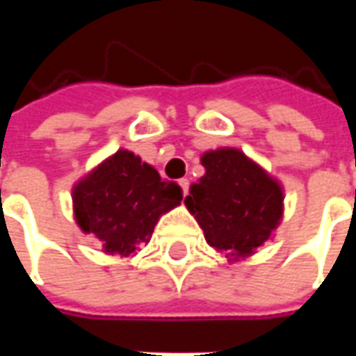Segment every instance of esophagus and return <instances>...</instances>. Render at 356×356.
<instances>
[{
  "label": "esophagus",
  "mask_w": 356,
  "mask_h": 356,
  "mask_svg": "<svg viewBox=\"0 0 356 356\" xmlns=\"http://www.w3.org/2000/svg\"><path fill=\"white\" fill-rule=\"evenodd\" d=\"M179 186H181V191H183V196L188 194V179H181L179 181Z\"/></svg>",
  "instance_id": "34e87169"
}]
</instances>
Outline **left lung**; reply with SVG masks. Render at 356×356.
Here are the masks:
<instances>
[{
    "label": "left lung",
    "mask_w": 356,
    "mask_h": 356,
    "mask_svg": "<svg viewBox=\"0 0 356 356\" xmlns=\"http://www.w3.org/2000/svg\"><path fill=\"white\" fill-rule=\"evenodd\" d=\"M200 162L206 173L191 185L186 209L229 261L254 255L282 221V185L238 148L208 150Z\"/></svg>",
    "instance_id": "obj_1"
}]
</instances>
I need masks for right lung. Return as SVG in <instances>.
<instances>
[{"mask_svg": "<svg viewBox=\"0 0 356 356\" xmlns=\"http://www.w3.org/2000/svg\"><path fill=\"white\" fill-rule=\"evenodd\" d=\"M183 200L181 186L163 181L139 156L120 148L72 188L74 219L104 254L135 255L163 213Z\"/></svg>", "mask_w": 356, "mask_h": 356, "instance_id": "add662e5", "label": "right lung"}]
</instances>
